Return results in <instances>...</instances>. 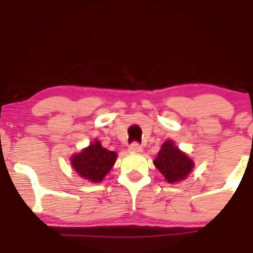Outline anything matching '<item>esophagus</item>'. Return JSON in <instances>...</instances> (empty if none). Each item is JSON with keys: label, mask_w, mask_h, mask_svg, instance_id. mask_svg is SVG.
Returning <instances> with one entry per match:
<instances>
[{"label": "esophagus", "mask_w": 253, "mask_h": 253, "mask_svg": "<svg viewBox=\"0 0 253 253\" xmlns=\"http://www.w3.org/2000/svg\"><path fill=\"white\" fill-rule=\"evenodd\" d=\"M128 151H129L130 153H140L141 151H143V147H141L140 145H139L138 143H133V144L129 146Z\"/></svg>", "instance_id": "esophagus-1"}]
</instances>
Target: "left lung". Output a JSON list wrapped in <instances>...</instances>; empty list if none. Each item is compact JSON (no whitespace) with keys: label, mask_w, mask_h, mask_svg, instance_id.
Instances as JSON below:
<instances>
[{"label":"left lung","mask_w":253,"mask_h":253,"mask_svg":"<svg viewBox=\"0 0 253 253\" xmlns=\"http://www.w3.org/2000/svg\"><path fill=\"white\" fill-rule=\"evenodd\" d=\"M153 164L171 184L184 181L195 167L193 159L170 139L162 145Z\"/></svg>","instance_id":"obj_1"}]
</instances>
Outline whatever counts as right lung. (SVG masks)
I'll list each match as a JSON object with an SVG mask.
<instances>
[{
  "label": "right lung",
  "mask_w": 253,
  "mask_h": 253,
  "mask_svg": "<svg viewBox=\"0 0 253 253\" xmlns=\"http://www.w3.org/2000/svg\"><path fill=\"white\" fill-rule=\"evenodd\" d=\"M118 153L109 151L95 139L89 146L71 156L70 164L78 176L91 183H100L117 162Z\"/></svg>",
  "instance_id": "obj_1"
}]
</instances>
